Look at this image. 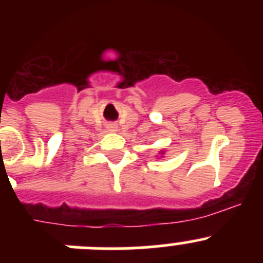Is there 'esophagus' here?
<instances>
[{
  "mask_svg": "<svg viewBox=\"0 0 263 263\" xmlns=\"http://www.w3.org/2000/svg\"><path fill=\"white\" fill-rule=\"evenodd\" d=\"M117 126H116V125H110V126H109V132H111V133H115V132H117Z\"/></svg>",
  "mask_w": 263,
  "mask_h": 263,
  "instance_id": "esophagus-1",
  "label": "esophagus"
}]
</instances>
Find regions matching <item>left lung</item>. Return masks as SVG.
Masks as SVG:
<instances>
[{
  "label": "left lung",
  "mask_w": 263,
  "mask_h": 263,
  "mask_svg": "<svg viewBox=\"0 0 263 263\" xmlns=\"http://www.w3.org/2000/svg\"><path fill=\"white\" fill-rule=\"evenodd\" d=\"M163 153H164V152H160V153H159V154H163Z\"/></svg>",
  "instance_id": "8db88e82"
}]
</instances>
